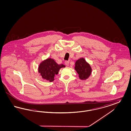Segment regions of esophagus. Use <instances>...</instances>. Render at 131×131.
Here are the masks:
<instances>
[{
	"label": "esophagus",
	"mask_w": 131,
	"mask_h": 131,
	"mask_svg": "<svg viewBox=\"0 0 131 131\" xmlns=\"http://www.w3.org/2000/svg\"><path fill=\"white\" fill-rule=\"evenodd\" d=\"M65 65H66V66H69V61H66L65 62Z\"/></svg>",
	"instance_id": "34e87169"
}]
</instances>
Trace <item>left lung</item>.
<instances>
[{
  "label": "left lung",
  "mask_w": 131,
  "mask_h": 131,
  "mask_svg": "<svg viewBox=\"0 0 131 131\" xmlns=\"http://www.w3.org/2000/svg\"><path fill=\"white\" fill-rule=\"evenodd\" d=\"M75 70L79 74L80 79L82 81L88 79L92 73V68L90 65L83 57L75 61Z\"/></svg>",
  "instance_id": "left-lung-1"
}]
</instances>
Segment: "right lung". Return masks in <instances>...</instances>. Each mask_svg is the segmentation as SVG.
<instances>
[{
	"mask_svg": "<svg viewBox=\"0 0 131 131\" xmlns=\"http://www.w3.org/2000/svg\"><path fill=\"white\" fill-rule=\"evenodd\" d=\"M64 67V65L58 64L53 59L48 58L40 63L38 70L44 80L52 82L54 81V76L58 74L59 70Z\"/></svg>",
	"mask_w": 131,
	"mask_h": 131,
	"instance_id": "right-lung-1",
	"label": "right lung"
}]
</instances>
